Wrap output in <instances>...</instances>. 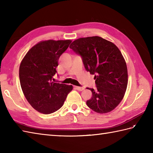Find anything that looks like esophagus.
<instances>
[{"mask_svg": "<svg viewBox=\"0 0 153 153\" xmlns=\"http://www.w3.org/2000/svg\"><path fill=\"white\" fill-rule=\"evenodd\" d=\"M75 88H76L77 90L79 91H83L84 89L83 87H78V86H76L75 87Z\"/></svg>", "mask_w": 153, "mask_h": 153, "instance_id": "1", "label": "esophagus"}]
</instances>
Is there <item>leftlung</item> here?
I'll use <instances>...</instances> for the list:
<instances>
[{
	"instance_id": "obj_1",
	"label": "left lung",
	"mask_w": 153,
	"mask_h": 153,
	"mask_svg": "<svg viewBox=\"0 0 153 153\" xmlns=\"http://www.w3.org/2000/svg\"><path fill=\"white\" fill-rule=\"evenodd\" d=\"M70 48L82 58L85 70L95 75L97 88L87 87L93 95L87 105L97 113L112 111L122 101L128 85V70L121 52L98 36L79 38Z\"/></svg>"
}]
</instances>
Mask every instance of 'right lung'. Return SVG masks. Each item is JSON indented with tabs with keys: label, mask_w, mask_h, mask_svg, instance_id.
Segmentation results:
<instances>
[{
	"label": "right lung",
	"mask_w": 153,
	"mask_h": 153,
	"mask_svg": "<svg viewBox=\"0 0 153 153\" xmlns=\"http://www.w3.org/2000/svg\"><path fill=\"white\" fill-rule=\"evenodd\" d=\"M71 41L48 40L35 45L20 64L19 77L25 98L34 109L44 114L63 106L72 85L53 82L58 59Z\"/></svg>",
	"instance_id": "obj_1"
}]
</instances>
